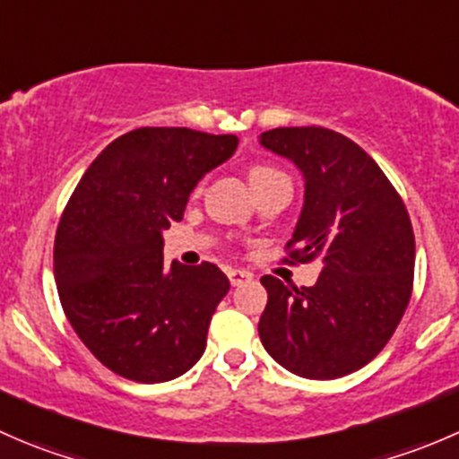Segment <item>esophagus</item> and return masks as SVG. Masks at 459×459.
<instances>
[{"mask_svg":"<svg viewBox=\"0 0 459 459\" xmlns=\"http://www.w3.org/2000/svg\"><path fill=\"white\" fill-rule=\"evenodd\" d=\"M226 275H229V281L233 286H242V284H247V281L253 280L251 273L239 271V268H229V273H226Z\"/></svg>","mask_w":459,"mask_h":459,"instance_id":"34e87169","label":"esophagus"}]
</instances>
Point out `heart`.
Masks as SVG:
<instances>
[{
  "instance_id": "heart-1",
  "label": "heart",
  "mask_w": 459,
  "mask_h": 459,
  "mask_svg": "<svg viewBox=\"0 0 459 459\" xmlns=\"http://www.w3.org/2000/svg\"><path fill=\"white\" fill-rule=\"evenodd\" d=\"M280 175H284V173L277 169H273V166H266V164H257L248 170V179H251V184L264 182V179H271V178H280ZM195 193H200V186L195 188Z\"/></svg>"
}]
</instances>
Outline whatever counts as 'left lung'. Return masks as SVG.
<instances>
[{
    "label": "left lung",
    "mask_w": 459,
    "mask_h": 459,
    "mask_svg": "<svg viewBox=\"0 0 459 459\" xmlns=\"http://www.w3.org/2000/svg\"><path fill=\"white\" fill-rule=\"evenodd\" d=\"M262 146L304 173V208L286 262L319 259L316 286L268 293L257 331L286 371L335 379L368 364L395 333L413 293L415 235L409 211L367 151L322 126L273 128Z\"/></svg>",
    "instance_id": "8db88e82"
}]
</instances>
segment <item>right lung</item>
I'll list each match as a JSON object with an SVG mask.
<instances>
[{
	"mask_svg": "<svg viewBox=\"0 0 459 459\" xmlns=\"http://www.w3.org/2000/svg\"><path fill=\"white\" fill-rule=\"evenodd\" d=\"M235 135L135 128L95 157L55 235V281L68 322L108 371L155 384L186 373L229 293L211 262L164 266L161 230L184 217L202 175L229 160Z\"/></svg>",
	"mask_w": 459,
	"mask_h": 459,
	"instance_id": "obj_1",
	"label": "right lung"
}]
</instances>
